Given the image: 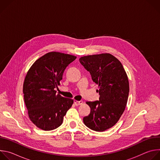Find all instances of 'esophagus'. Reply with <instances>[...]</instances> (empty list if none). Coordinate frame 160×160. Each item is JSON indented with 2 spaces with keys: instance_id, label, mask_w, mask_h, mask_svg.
Instances as JSON below:
<instances>
[{
  "instance_id": "esophagus-1",
  "label": "esophagus",
  "mask_w": 160,
  "mask_h": 160,
  "mask_svg": "<svg viewBox=\"0 0 160 160\" xmlns=\"http://www.w3.org/2000/svg\"><path fill=\"white\" fill-rule=\"evenodd\" d=\"M74 104H75V105H76V106H79V105L83 104V101H78L74 100Z\"/></svg>"
}]
</instances>
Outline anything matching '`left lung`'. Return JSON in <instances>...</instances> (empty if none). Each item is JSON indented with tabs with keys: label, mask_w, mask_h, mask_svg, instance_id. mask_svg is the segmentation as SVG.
<instances>
[{
	"label": "left lung",
	"mask_w": 160,
	"mask_h": 160,
	"mask_svg": "<svg viewBox=\"0 0 160 160\" xmlns=\"http://www.w3.org/2000/svg\"><path fill=\"white\" fill-rule=\"evenodd\" d=\"M80 63L98 85L99 101H88L90 112L83 117L91 130L103 132L115 125L125 111L129 93L127 75L120 61L109 54L81 57Z\"/></svg>",
	"instance_id": "1"
}]
</instances>
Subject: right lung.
Listing matches in <instances>:
<instances>
[{
  "instance_id": "1",
  "label": "right lung",
  "mask_w": 160,
  "mask_h": 160,
  "mask_svg": "<svg viewBox=\"0 0 160 160\" xmlns=\"http://www.w3.org/2000/svg\"><path fill=\"white\" fill-rule=\"evenodd\" d=\"M76 56L50 52L38 59L25 78L22 92L30 120L38 128L52 130L59 127L73 100L57 94L66 68Z\"/></svg>"
}]
</instances>
